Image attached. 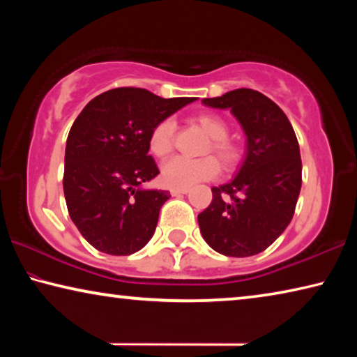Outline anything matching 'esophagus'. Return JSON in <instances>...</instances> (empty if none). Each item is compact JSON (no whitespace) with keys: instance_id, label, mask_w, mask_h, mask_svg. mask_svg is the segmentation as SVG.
I'll return each mask as SVG.
<instances>
[{"instance_id":"esophagus-1","label":"esophagus","mask_w":357,"mask_h":357,"mask_svg":"<svg viewBox=\"0 0 357 357\" xmlns=\"http://www.w3.org/2000/svg\"><path fill=\"white\" fill-rule=\"evenodd\" d=\"M187 192H189V189H174V187H173V189L170 190V193H172V195H173V197L183 195V193H187Z\"/></svg>"}]
</instances>
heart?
<instances>
[{
    "label": "heart",
    "mask_w": 357,
    "mask_h": 357,
    "mask_svg": "<svg viewBox=\"0 0 357 357\" xmlns=\"http://www.w3.org/2000/svg\"><path fill=\"white\" fill-rule=\"evenodd\" d=\"M195 123L211 137L204 154H215L221 160L225 170H233L243 157L236 142L229 138V126L219 114L203 113L195 118ZM174 137H176V123L174 119L167 118L157 123L149 134V151L159 159H165L172 154L174 148ZM220 172V165L214 155H206L202 159H185V157H174L162 167V181L168 187L174 189H189L202 181H208L217 176Z\"/></svg>",
    "instance_id": "heart-1"
}]
</instances>
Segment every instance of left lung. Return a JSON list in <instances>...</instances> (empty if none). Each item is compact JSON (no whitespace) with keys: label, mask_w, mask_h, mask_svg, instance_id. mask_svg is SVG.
I'll return each instance as SVG.
<instances>
[{"label":"left lung","mask_w":357,"mask_h":357,"mask_svg":"<svg viewBox=\"0 0 357 357\" xmlns=\"http://www.w3.org/2000/svg\"><path fill=\"white\" fill-rule=\"evenodd\" d=\"M203 104L231 110L247 135V155L231 183L211 189L213 202L198 214L200 231L222 255H257L293 219L302 185L298 138L280 107L253 89H233Z\"/></svg>","instance_id":"8db88e82"}]
</instances>
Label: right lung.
Returning a JSON list of instances; mask_svg holds the SVG:
<instances>
[{
  "label": "right lung",
  "instance_id": "right-lung-1",
  "mask_svg": "<svg viewBox=\"0 0 357 357\" xmlns=\"http://www.w3.org/2000/svg\"><path fill=\"white\" fill-rule=\"evenodd\" d=\"M195 98L164 99L143 88L99 94L72 124L63 187L72 222L108 255H130L149 243L168 190H143L159 174L149 134Z\"/></svg>",
  "mask_w": 357,
  "mask_h": 357
}]
</instances>
